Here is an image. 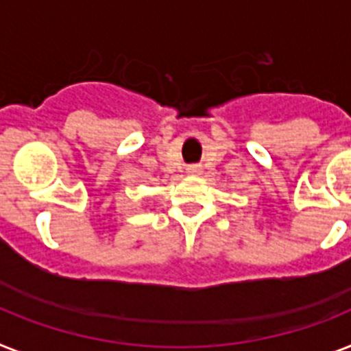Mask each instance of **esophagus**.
Here are the masks:
<instances>
[{
    "instance_id": "esophagus-1",
    "label": "esophagus",
    "mask_w": 351,
    "mask_h": 351,
    "mask_svg": "<svg viewBox=\"0 0 351 351\" xmlns=\"http://www.w3.org/2000/svg\"><path fill=\"white\" fill-rule=\"evenodd\" d=\"M185 173H187L189 176H198L202 173V167L200 166H187Z\"/></svg>"
}]
</instances>
